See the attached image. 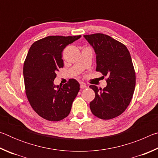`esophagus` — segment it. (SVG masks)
<instances>
[{"instance_id":"1","label":"esophagus","mask_w":158,"mask_h":158,"mask_svg":"<svg viewBox=\"0 0 158 158\" xmlns=\"http://www.w3.org/2000/svg\"><path fill=\"white\" fill-rule=\"evenodd\" d=\"M80 88L82 89H86L87 86L86 85L84 84V83H81V84H80Z\"/></svg>"}]
</instances>
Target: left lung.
I'll list each match as a JSON object with an SVG mask.
<instances>
[{"label": "left lung", "instance_id": "1", "mask_svg": "<svg viewBox=\"0 0 158 158\" xmlns=\"http://www.w3.org/2000/svg\"><path fill=\"white\" fill-rule=\"evenodd\" d=\"M84 37L95 52L96 71L107 78L103 89L94 85L89 86L95 93L90 109L101 119L114 118L127 109L135 91L136 77L130 53L123 44L106 35L95 33Z\"/></svg>", "mask_w": 158, "mask_h": 158}]
</instances>
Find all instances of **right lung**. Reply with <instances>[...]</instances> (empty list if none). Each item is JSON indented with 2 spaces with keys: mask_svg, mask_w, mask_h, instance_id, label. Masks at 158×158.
Returning <instances> with one entry per match:
<instances>
[{
  "mask_svg": "<svg viewBox=\"0 0 158 158\" xmlns=\"http://www.w3.org/2000/svg\"><path fill=\"white\" fill-rule=\"evenodd\" d=\"M81 37L48 36L35 42L28 51L23 69L26 96L33 110L47 121L68 116L79 91L75 79L63 85H56L53 81L63 67V49Z\"/></svg>",
  "mask_w": 158,
  "mask_h": 158,
  "instance_id": "1",
  "label": "right lung"
}]
</instances>
